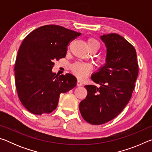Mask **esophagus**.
<instances>
[{
    "label": "esophagus",
    "instance_id": "34e87169",
    "mask_svg": "<svg viewBox=\"0 0 152 152\" xmlns=\"http://www.w3.org/2000/svg\"><path fill=\"white\" fill-rule=\"evenodd\" d=\"M82 85H83V83H82V82L81 80H78V81H77V86H81Z\"/></svg>",
    "mask_w": 152,
    "mask_h": 152
}]
</instances>
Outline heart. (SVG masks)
I'll return each mask as SVG.
<instances>
[{"label": "heart", "instance_id": "b5f03b06", "mask_svg": "<svg viewBox=\"0 0 152 152\" xmlns=\"http://www.w3.org/2000/svg\"><path fill=\"white\" fill-rule=\"evenodd\" d=\"M87 45H88V47L98 46L99 48L100 43L94 38H90L87 41ZM92 69V66L91 64L82 62H76L72 67V70L74 74L79 78H86Z\"/></svg>", "mask_w": 152, "mask_h": 152}]
</instances>
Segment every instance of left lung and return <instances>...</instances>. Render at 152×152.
<instances>
[{
	"label": "left lung",
	"instance_id": "left-lung-1",
	"mask_svg": "<svg viewBox=\"0 0 152 152\" xmlns=\"http://www.w3.org/2000/svg\"><path fill=\"white\" fill-rule=\"evenodd\" d=\"M100 37L107 48L106 63L91 79L101 86H84L88 94L79 105L82 117L92 125L104 124L121 113L132 96L139 72L135 49L129 42L117 33Z\"/></svg>",
	"mask_w": 152,
	"mask_h": 152
}]
</instances>
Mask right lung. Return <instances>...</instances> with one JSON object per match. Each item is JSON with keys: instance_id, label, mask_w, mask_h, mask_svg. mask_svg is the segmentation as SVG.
I'll return each instance as SVG.
<instances>
[{"instance_id": "1", "label": "right lung", "mask_w": 152, "mask_h": 152, "mask_svg": "<svg viewBox=\"0 0 152 152\" xmlns=\"http://www.w3.org/2000/svg\"><path fill=\"white\" fill-rule=\"evenodd\" d=\"M81 35L59 25L40 27L28 35L20 45L15 65V85L23 105L33 114L53 111L61 93L76 86L72 74L56 76L53 60L65 58L67 46Z\"/></svg>"}]
</instances>
